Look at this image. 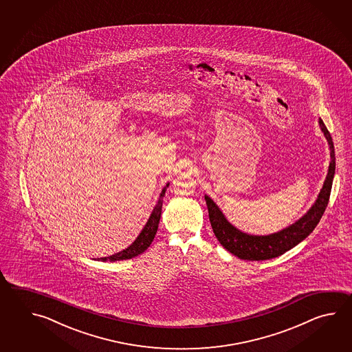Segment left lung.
Wrapping results in <instances>:
<instances>
[{
    "label": "left lung",
    "instance_id": "obj_1",
    "mask_svg": "<svg viewBox=\"0 0 352 352\" xmlns=\"http://www.w3.org/2000/svg\"><path fill=\"white\" fill-rule=\"evenodd\" d=\"M320 128L329 142V173L323 182L320 194L317 196L314 205L306 214L299 217L297 221L287 226L285 229L268 235H252L241 232L238 228L226 219L223 211L217 206L214 200L205 195V200L209 210L210 223L219 243L230 252L232 254L244 261H267L285 254V252L298 245L302 240L314 232V228L320 223L322 215L329 204V194L332 188V181L336 170L335 147L329 129L324 126L323 120H318Z\"/></svg>",
    "mask_w": 352,
    "mask_h": 352
}]
</instances>
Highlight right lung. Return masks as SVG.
I'll return each instance as SVG.
<instances>
[{"label": "right lung", "mask_w": 352, "mask_h": 352, "mask_svg": "<svg viewBox=\"0 0 352 352\" xmlns=\"http://www.w3.org/2000/svg\"><path fill=\"white\" fill-rule=\"evenodd\" d=\"M170 185V182L166 184V186L162 188L158 201L155 208L151 212L150 217L147 220L146 225L143 226L142 230L138 234V236L135 238V241L129 245V247L123 249L122 252H118L116 254L111 256H104V258H98V261L102 262H118V261H127L131 258H135L137 255L142 254L144 250H147V248L150 247L151 243L155 239L156 232H157L158 224H160V219H161V212H162V202L165 197L166 190Z\"/></svg>", "instance_id": "right-lung-1"}]
</instances>
